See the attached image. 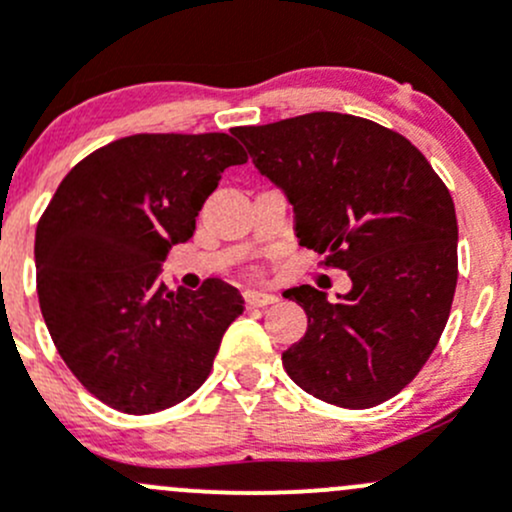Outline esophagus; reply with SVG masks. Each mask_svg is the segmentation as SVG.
Here are the masks:
<instances>
[{"instance_id":"esophagus-1","label":"esophagus","mask_w":512,"mask_h":512,"mask_svg":"<svg viewBox=\"0 0 512 512\" xmlns=\"http://www.w3.org/2000/svg\"><path fill=\"white\" fill-rule=\"evenodd\" d=\"M275 294L267 292H245V304L247 307H267V304H275Z\"/></svg>"}]
</instances>
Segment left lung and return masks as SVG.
Instances as JSON below:
<instances>
[{
    "mask_svg": "<svg viewBox=\"0 0 512 512\" xmlns=\"http://www.w3.org/2000/svg\"><path fill=\"white\" fill-rule=\"evenodd\" d=\"M262 175L285 190L299 245L352 289L299 285L285 297L307 312V334L282 354L307 394L371 409L426 364L458 282L453 198L426 156L369 118L317 111L235 128Z\"/></svg>",
    "mask_w": 512,
    "mask_h": 512,
    "instance_id": "8db88e82",
    "label": "left lung"
}]
</instances>
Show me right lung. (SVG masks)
Wrapping results in <instances>:
<instances>
[{
    "label": "right lung",
    "instance_id": "add662e5",
    "mask_svg": "<svg viewBox=\"0 0 512 512\" xmlns=\"http://www.w3.org/2000/svg\"><path fill=\"white\" fill-rule=\"evenodd\" d=\"M247 163L227 133H136L66 173L36 225V294L56 352L89 394L156 414L203 386L242 297L210 277L168 289L160 262L193 237L223 170Z\"/></svg>",
    "mask_w": 512,
    "mask_h": 512
}]
</instances>
